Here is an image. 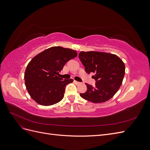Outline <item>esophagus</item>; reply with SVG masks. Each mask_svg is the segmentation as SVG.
<instances>
[{
	"instance_id": "34e87169",
	"label": "esophagus",
	"mask_w": 150,
	"mask_h": 150,
	"mask_svg": "<svg viewBox=\"0 0 150 150\" xmlns=\"http://www.w3.org/2000/svg\"><path fill=\"white\" fill-rule=\"evenodd\" d=\"M74 82L76 84H81V83H80V82H78V81H74Z\"/></svg>"
}]
</instances>
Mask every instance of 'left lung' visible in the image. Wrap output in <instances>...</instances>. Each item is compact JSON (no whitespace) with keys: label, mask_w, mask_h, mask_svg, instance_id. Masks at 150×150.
I'll list each match as a JSON object with an SVG mask.
<instances>
[{"label":"left lung","mask_w":150,"mask_h":150,"mask_svg":"<svg viewBox=\"0 0 150 150\" xmlns=\"http://www.w3.org/2000/svg\"><path fill=\"white\" fill-rule=\"evenodd\" d=\"M79 58L88 74L94 72L95 87L86 83L87 91L81 98L94 103L108 101L117 93L125 74V66L115 54L97 51H81Z\"/></svg>","instance_id":"8db88e82"}]
</instances>
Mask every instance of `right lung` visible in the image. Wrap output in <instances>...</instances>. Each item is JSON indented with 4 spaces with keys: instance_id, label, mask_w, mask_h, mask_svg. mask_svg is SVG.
Returning <instances> with one entry per match:
<instances>
[{
    "instance_id": "add662e5",
    "label": "right lung",
    "mask_w": 150,
    "mask_h": 150,
    "mask_svg": "<svg viewBox=\"0 0 150 150\" xmlns=\"http://www.w3.org/2000/svg\"><path fill=\"white\" fill-rule=\"evenodd\" d=\"M77 55L74 50L55 46L32 59L26 67L24 79L27 90L36 103L51 106L62 100L66 85L73 79L59 78V72L68 61Z\"/></svg>"
}]
</instances>
